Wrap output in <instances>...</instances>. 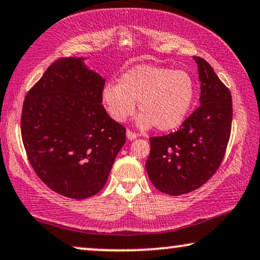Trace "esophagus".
<instances>
[{
    "mask_svg": "<svg viewBox=\"0 0 260 260\" xmlns=\"http://www.w3.org/2000/svg\"><path fill=\"white\" fill-rule=\"evenodd\" d=\"M126 137H127V140L133 141V140H135V138L137 137V134L133 133V131H131V130H126Z\"/></svg>",
    "mask_w": 260,
    "mask_h": 260,
    "instance_id": "34e87169",
    "label": "esophagus"
}]
</instances>
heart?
<instances>
[{"mask_svg":"<svg viewBox=\"0 0 260 260\" xmlns=\"http://www.w3.org/2000/svg\"><path fill=\"white\" fill-rule=\"evenodd\" d=\"M196 96V83L185 70L166 67L137 66L126 70L118 83L109 82L101 92V101L116 122H125L138 109L141 129L155 126L160 131L179 127L186 119Z\"/></svg>","mask_w":260,"mask_h":260,"instance_id":"b5f03b06","label":"heart"}]
</instances>
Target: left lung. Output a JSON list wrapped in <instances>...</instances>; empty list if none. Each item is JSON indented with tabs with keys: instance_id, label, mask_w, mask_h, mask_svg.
Listing matches in <instances>:
<instances>
[{
	"instance_id": "obj_1",
	"label": "left lung",
	"mask_w": 260,
	"mask_h": 260,
	"mask_svg": "<svg viewBox=\"0 0 260 260\" xmlns=\"http://www.w3.org/2000/svg\"><path fill=\"white\" fill-rule=\"evenodd\" d=\"M201 105L179 130L150 137L146 167L157 190L171 196L197 190L216 173L231 137L233 106L229 89L207 60L194 56Z\"/></svg>"
}]
</instances>
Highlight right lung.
I'll list each match as a JSON object with an SVG mask.
<instances>
[{
	"instance_id": "1",
	"label": "right lung",
	"mask_w": 260,
	"mask_h": 260,
	"mask_svg": "<svg viewBox=\"0 0 260 260\" xmlns=\"http://www.w3.org/2000/svg\"><path fill=\"white\" fill-rule=\"evenodd\" d=\"M105 79L83 58L63 57L26 94L21 136L29 164L52 191L73 200L96 194L106 184L126 140L101 101Z\"/></svg>"
}]
</instances>
